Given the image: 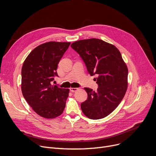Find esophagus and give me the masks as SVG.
Wrapping results in <instances>:
<instances>
[{"label":"esophagus","instance_id":"34e87169","mask_svg":"<svg viewBox=\"0 0 156 156\" xmlns=\"http://www.w3.org/2000/svg\"><path fill=\"white\" fill-rule=\"evenodd\" d=\"M69 90H70V91H71V92H75V91H76L77 90H78V88H69Z\"/></svg>","mask_w":156,"mask_h":156}]
</instances>
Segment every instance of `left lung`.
<instances>
[{
  "label": "left lung",
  "instance_id": "left-lung-1",
  "mask_svg": "<svg viewBox=\"0 0 156 156\" xmlns=\"http://www.w3.org/2000/svg\"><path fill=\"white\" fill-rule=\"evenodd\" d=\"M71 47L85 62L87 71L99 86L96 92L84 88L87 99L81 104L86 116L99 119L108 116L119 104L128 87V68L118 49L104 41L90 38L81 40Z\"/></svg>",
  "mask_w": 156,
  "mask_h": 156
}]
</instances>
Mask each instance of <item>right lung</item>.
Masks as SVG:
<instances>
[{"label": "right lung", "instance_id": "right-lung-1", "mask_svg": "<svg viewBox=\"0 0 156 156\" xmlns=\"http://www.w3.org/2000/svg\"><path fill=\"white\" fill-rule=\"evenodd\" d=\"M70 42H49L35 48L24 61L21 90L28 104L37 114L52 119L62 113L69 90L52 85L58 76L57 68Z\"/></svg>", "mask_w": 156, "mask_h": 156}]
</instances>
